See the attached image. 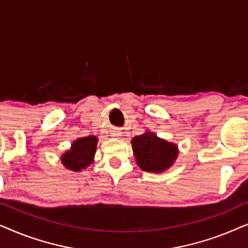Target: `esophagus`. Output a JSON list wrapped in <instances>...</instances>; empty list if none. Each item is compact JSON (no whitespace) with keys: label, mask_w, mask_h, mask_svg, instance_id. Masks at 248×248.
Segmentation results:
<instances>
[{"label":"esophagus","mask_w":248,"mask_h":248,"mask_svg":"<svg viewBox=\"0 0 248 248\" xmlns=\"http://www.w3.org/2000/svg\"><path fill=\"white\" fill-rule=\"evenodd\" d=\"M110 135H111V137H114V138H118V137H121V132L117 131V130H114V131H111Z\"/></svg>","instance_id":"esophagus-1"}]
</instances>
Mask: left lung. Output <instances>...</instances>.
Instances as JSON below:
<instances>
[{
	"mask_svg": "<svg viewBox=\"0 0 248 248\" xmlns=\"http://www.w3.org/2000/svg\"><path fill=\"white\" fill-rule=\"evenodd\" d=\"M137 164L142 170L161 172L170 167L178 155L177 147L174 143L159 139L150 132L138 135L132 140Z\"/></svg>",
	"mask_w": 248,
	"mask_h": 248,
	"instance_id": "obj_1",
	"label": "left lung"
}]
</instances>
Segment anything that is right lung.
Segmentation results:
<instances>
[{
	"instance_id": "obj_1",
	"label": "right lung",
	"mask_w": 248,
	"mask_h": 248,
	"mask_svg": "<svg viewBox=\"0 0 248 248\" xmlns=\"http://www.w3.org/2000/svg\"><path fill=\"white\" fill-rule=\"evenodd\" d=\"M97 141V138L93 135L78 139L72 144L71 150L62 155L61 160L63 165L67 169L74 171H80L81 169L87 168L93 160Z\"/></svg>"
}]
</instances>
